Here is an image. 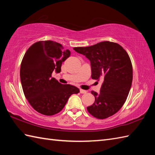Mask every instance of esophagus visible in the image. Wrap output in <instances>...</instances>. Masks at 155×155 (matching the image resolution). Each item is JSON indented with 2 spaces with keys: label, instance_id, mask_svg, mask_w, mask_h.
<instances>
[{
  "label": "esophagus",
  "instance_id": "obj_1",
  "mask_svg": "<svg viewBox=\"0 0 155 155\" xmlns=\"http://www.w3.org/2000/svg\"><path fill=\"white\" fill-rule=\"evenodd\" d=\"M87 91H85V90H83V89H80V93H81V94H85V93H87Z\"/></svg>",
  "mask_w": 155,
  "mask_h": 155
}]
</instances>
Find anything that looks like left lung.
Here are the masks:
<instances>
[{"mask_svg": "<svg viewBox=\"0 0 155 155\" xmlns=\"http://www.w3.org/2000/svg\"><path fill=\"white\" fill-rule=\"evenodd\" d=\"M73 49L90 61L92 78L103 79L100 93L91 92L95 101L87 107L88 113L99 119L114 114L126 101L132 85L133 67L129 56L120 45L109 41Z\"/></svg>", "mask_w": 155, "mask_h": 155, "instance_id": "obj_1", "label": "left lung"}]
</instances>
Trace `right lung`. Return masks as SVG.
<instances>
[{"instance_id":"1","label":"right lung","mask_w":155,"mask_h":155,"mask_svg":"<svg viewBox=\"0 0 155 155\" xmlns=\"http://www.w3.org/2000/svg\"><path fill=\"white\" fill-rule=\"evenodd\" d=\"M71 51L52 41H38L28 48L21 65L20 77L23 92L35 110L47 116L61 111L77 87L62 84L52 77L59 73L62 63L70 57Z\"/></svg>"}]
</instances>
